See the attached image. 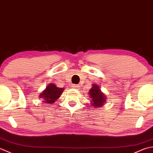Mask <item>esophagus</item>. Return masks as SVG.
Returning <instances> with one entry per match:
<instances>
[{
  "label": "esophagus",
  "mask_w": 153,
  "mask_h": 153,
  "mask_svg": "<svg viewBox=\"0 0 153 153\" xmlns=\"http://www.w3.org/2000/svg\"><path fill=\"white\" fill-rule=\"evenodd\" d=\"M73 88H76V89H77V88H79V85H73Z\"/></svg>",
  "instance_id": "esophagus-1"
}]
</instances>
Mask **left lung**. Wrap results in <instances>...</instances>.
<instances>
[{
    "label": "left lung",
    "instance_id": "left-lung-1",
    "mask_svg": "<svg viewBox=\"0 0 153 153\" xmlns=\"http://www.w3.org/2000/svg\"><path fill=\"white\" fill-rule=\"evenodd\" d=\"M88 94L91 97L92 101V105H93V106L98 108L104 105L103 104L105 102L106 98L105 97V95L102 93L99 86L93 85L92 88L89 90Z\"/></svg>",
    "mask_w": 153,
    "mask_h": 153
}]
</instances>
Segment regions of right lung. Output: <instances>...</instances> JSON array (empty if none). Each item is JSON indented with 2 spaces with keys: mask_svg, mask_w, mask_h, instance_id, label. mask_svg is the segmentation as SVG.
<instances>
[{
  "mask_svg": "<svg viewBox=\"0 0 153 153\" xmlns=\"http://www.w3.org/2000/svg\"><path fill=\"white\" fill-rule=\"evenodd\" d=\"M63 90L62 88H58L54 84H50L40 94V98H42L47 104H53L60 96Z\"/></svg>",
  "mask_w": 153,
  "mask_h": 153,
  "instance_id": "obj_1",
  "label": "right lung"
}]
</instances>
